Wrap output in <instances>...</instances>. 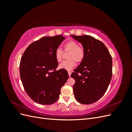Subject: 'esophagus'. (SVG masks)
<instances>
[{"mask_svg":"<svg viewBox=\"0 0 132 132\" xmlns=\"http://www.w3.org/2000/svg\"><path fill=\"white\" fill-rule=\"evenodd\" d=\"M71 71H68V75H69V77H70V75H71Z\"/></svg>","mask_w":132,"mask_h":132,"instance_id":"esophagus-1","label":"esophagus"}]
</instances>
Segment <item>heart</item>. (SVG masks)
I'll return each mask as SVG.
<instances>
[{"label":"heart","mask_w":132,"mask_h":132,"mask_svg":"<svg viewBox=\"0 0 132 132\" xmlns=\"http://www.w3.org/2000/svg\"><path fill=\"white\" fill-rule=\"evenodd\" d=\"M64 51H69L68 58L69 60L64 61L59 65V68L70 70L75 66V62H81L85 56V51L84 48L79 46V43L73 40L68 41L64 45ZM63 51L58 48L55 51L54 56L56 61L61 62L63 57Z\"/></svg>","instance_id":"heart-1"}]
</instances>
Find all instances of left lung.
<instances>
[{
  "mask_svg": "<svg viewBox=\"0 0 132 132\" xmlns=\"http://www.w3.org/2000/svg\"><path fill=\"white\" fill-rule=\"evenodd\" d=\"M71 36L82 44L85 51L84 58L71 74L75 81L74 96L79 103L91 104L101 98L109 87L112 75V57L104 44L93 37Z\"/></svg>",
  "mask_w": 132,
  "mask_h": 132,
  "instance_id": "obj_1",
  "label": "left lung"
}]
</instances>
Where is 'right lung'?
<instances>
[{"label":"right lung","mask_w":132,"mask_h":132,"mask_svg":"<svg viewBox=\"0 0 132 132\" xmlns=\"http://www.w3.org/2000/svg\"><path fill=\"white\" fill-rule=\"evenodd\" d=\"M65 39L62 35L44 37L28 46L20 63V74L26 93L35 102H56L61 87L69 78L65 69L56 70L55 51Z\"/></svg>","instance_id":"obj_1"}]
</instances>
